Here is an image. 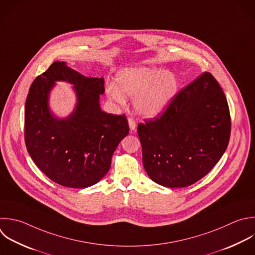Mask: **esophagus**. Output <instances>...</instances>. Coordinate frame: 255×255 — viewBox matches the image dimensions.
<instances>
[{
	"mask_svg": "<svg viewBox=\"0 0 255 255\" xmlns=\"http://www.w3.org/2000/svg\"><path fill=\"white\" fill-rule=\"evenodd\" d=\"M128 126L130 128V132H134L136 129V123L133 119H131V118L128 119Z\"/></svg>",
	"mask_w": 255,
	"mask_h": 255,
	"instance_id": "1",
	"label": "esophagus"
}]
</instances>
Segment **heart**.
<instances>
[{
  "label": "heart",
  "mask_w": 255,
  "mask_h": 255,
  "mask_svg": "<svg viewBox=\"0 0 255 255\" xmlns=\"http://www.w3.org/2000/svg\"><path fill=\"white\" fill-rule=\"evenodd\" d=\"M177 89L178 82L172 73L154 67H134L123 70L117 84L110 82L106 92L115 106L125 107L128 97L133 99L136 113L153 118L168 108Z\"/></svg>",
  "instance_id": "1"
}]
</instances>
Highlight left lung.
<instances>
[{
    "instance_id": "obj_1",
    "label": "left lung",
    "mask_w": 255,
    "mask_h": 255,
    "mask_svg": "<svg viewBox=\"0 0 255 255\" xmlns=\"http://www.w3.org/2000/svg\"><path fill=\"white\" fill-rule=\"evenodd\" d=\"M230 128L225 95L212 75L203 73L174 97L159 118L138 125L147 175L166 187L195 183L224 153Z\"/></svg>"
}]
</instances>
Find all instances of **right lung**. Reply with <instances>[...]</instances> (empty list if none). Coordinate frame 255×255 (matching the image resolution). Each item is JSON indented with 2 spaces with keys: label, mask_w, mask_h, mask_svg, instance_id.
<instances>
[{
  "label": "right lung",
  "mask_w": 255,
  "mask_h": 255,
  "mask_svg": "<svg viewBox=\"0 0 255 255\" xmlns=\"http://www.w3.org/2000/svg\"><path fill=\"white\" fill-rule=\"evenodd\" d=\"M56 81L72 83L77 96L74 112L65 119L49 110L48 97ZM104 78H89L55 62L33 82L25 108V141L37 166L53 181L85 188L109 171L112 156L129 131L125 115L102 111Z\"/></svg>",
  "instance_id": "1"
}]
</instances>
